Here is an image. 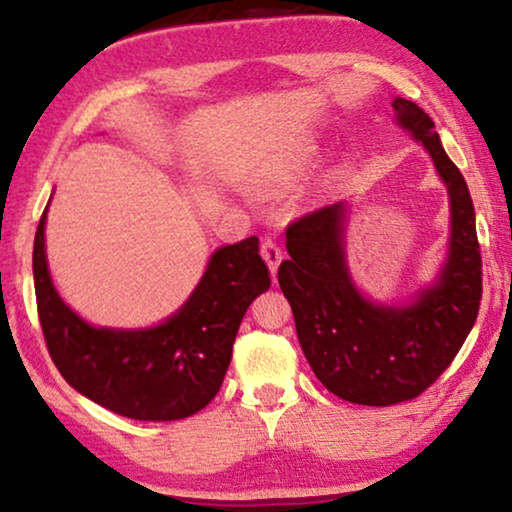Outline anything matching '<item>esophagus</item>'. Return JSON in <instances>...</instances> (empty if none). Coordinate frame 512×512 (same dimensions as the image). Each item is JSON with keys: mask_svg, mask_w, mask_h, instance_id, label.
I'll use <instances>...</instances> for the list:
<instances>
[{"mask_svg": "<svg viewBox=\"0 0 512 512\" xmlns=\"http://www.w3.org/2000/svg\"><path fill=\"white\" fill-rule=\"evenodd\" d=\"M261 256L265 258V263H268L272 277H275L279 263H282V247H279L275 240H265L261 244Z\"/></svg>", "mask_w": 512, "mask_h": 512, "instance_id": "1", "label": "esophagus"}]
</instances>
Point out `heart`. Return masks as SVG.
I'll return each mask as SVG.
<instances>
[{
    "instance_id": "obj_1",
    "label": "heart",
    "mask_w": 512,
    "mask_h": 512,
    "mask_svg": "<svg viewBox=\"0 0 512 512\" xmlns=\"http://www.w3.org/2000/svg\"><path fill=\"white\" fill-rule=\"evenodd\" d=\"M314 153H317V144H314V139H303V142L296 144V149H293L282 163L272 167L268 179H265L268 181V186H284L286 181H291L300 170H305V165H310Z\"/></svg>"
}]
</instances>
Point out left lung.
I'll return each mask as SVG.
<instances>
[{
  "label": "left lung",
  "mask_w": 512,
  "mask_h": 512,
  "mask_svg": "<svg viewBox=\"0 0 512 512\" xmlns=\"http://www.w3.org/2000/svg\"><path fill=\"white\" fill-rule=\"evenodd\" d=\"M396 123L429 151L450 195V249L438 277L408 305H382L356 289L345 256V202L305 214L286 228L289 261L279 286L300 347L331 394L359 405L417 398L438 380L478 319L482 258L466 179L443 149L433 121L396 97Z\"/></svg>",
  "instance_id": "1"
}]
</instances>
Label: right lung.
Masks as SVG:
<instances>
[{
	"label": "right lung",
	"mask_w": 512,
	"mask_h": 512,
	"mask_svg": "<svg viewBox=\"0 0 512 512\" xmlns=\"http://www.w3.org/2000/svg\"><path fill=\"white\" fill-rule=\"evenodd\" d=\"M46 212L34 235V291L48 354L69 387L142 422H174L205 408L226 377L244 312L270 289L258 237L216 249L172 317L128 331L88 324L58 296L46 261Z\"/></svg>",
	"instance_id": "obj_1"
}]
</instances>
